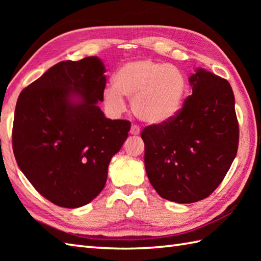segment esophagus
Listing matches in <instances>:
<instances>
[{
    "instance_id": "1",
    "label": "esophagus",
    "mask_w": 261,
    "mask_h": 261,
    "mask_svg": "<svg viewBox=\"0 0 261 261\" xmlns=\"http://www.w3.org/2000/svg\"><path fill=\"white\" fill-rule=\"evenodd\" d=\"M140 127L138 125H132L131 129H130V134L132 136H139L140 135Z\"/></svg>"
}]
</instances>
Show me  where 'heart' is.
<instances>
[{"label":"heart","mask_w":261,"mask_h":261,"mask_svg":"<svg viewBox=\"0 0 261 261\" xmlns=\"http://www.w3.org/2000/svg\"><path fill=\"white\" fill-rule=\"evenodd\" d=\"M186 88V76L177 66L141 58L122 66L103 101L110 112L119 114L125 109L124 95L132 98V111L141 121L163 124L180 112Z\"/></svg>","instance_id":"b5f03b06"}]
</instances>
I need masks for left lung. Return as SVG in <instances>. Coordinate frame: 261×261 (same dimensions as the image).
Wrapping results in <instances>:
<instances>
[{"instance_id": "8db88e82", "label": "left lung", "mask_w": 261, "mask_h": 261, "mask_svg": "<svg viewBox=\"0 0 261 261\" xmlns=\"http://www.w3.org/2000/svg\"><path fill=\"white\" fill-rule=\"evenodd\" d=\"M190 84L192 95L177 116L141 132L149 181L163 198L179 204L198 202L215 191L239 143L229 82L196 68Z\"/></svg>"}]
</instances>
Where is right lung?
<instances>
[{
	"mask_svg": "<svg viewBox=\"0 0 261 261\" xmlns=\"http://www.w3.org/2000/svg\"><path fill=\"white\" fill-rule=\"evenodd\" d=\"M107 71L92 56L60 62L20 93L12 131L14 157L32 186L66 208L84 206L105 186L111 159L131 123L105 118Z\"/></svg>",
	"mask_w": 261,
	"mask_h": 261,
	"instance_id": "right-lung-1",
	"label": "right lung"
}]
</instances>
